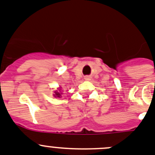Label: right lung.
<instances>
[{"mask_svg":"<svg viewBox=\"0 0 155 155\" xmlns=\"http://www.w3.org/2000/svg\"><path fill=\"white\" fill-rule=\"evenodd\" d=\"M54 96H55V97H60V96H61V94H60L59 92H58V91H55V94H54Z\"/></svg>","mask_w":155,"mask_h":155,"instance_id":"right-lung-1","label":"right lung"}]
</instances>
